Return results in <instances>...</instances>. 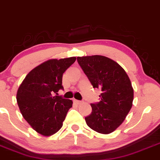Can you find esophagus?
<instances>
[{
    "label": "esophagus",
    "instance_id": "34e87169",
    "mask_svg": "<svg viewBox=\"0 0 160 160\" xmlns=\"http://www.w3.org/2000/svg\"><path fill=\"white\" fill-rule=\"evenodd\" d=\"M74 102H75L77 104H81L82 102L81 101H79V100H77V99H74Z\"/></svg>",
    "mask_w": 160,
    "mask_h": 160
}]
</instances>
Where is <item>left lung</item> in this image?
<instances>
[{"instance_id":"obj_1","label":"left lung","mask_w":160,"mask_h":160,"mask_svg":"<svg viewBox=\"0 0 160 160\" xmlns=\"http://www.w3.org/2000/svg\"><path fill=\"white\" fill-rule=\"evenodd\" d=\"M78 62L93 87L102 89L101 101L91 104V114L85 117L86 124L98 133L113 132L132 106L134 90L130 79L117 62L108 57H78Z\"/></svg>"}]
</instances>
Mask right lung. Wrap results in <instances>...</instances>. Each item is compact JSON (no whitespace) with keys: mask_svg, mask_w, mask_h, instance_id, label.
<instances>
[{"mask_svg":"<svg viewBox=\"0 0 160 160\" xmlns=\"http://www.w3.org/2000/svg\"><path fill=\"white\" fill-rule=\"evenodd\" d=\"M76 61V57L50 59L32 70L18 89L16 100L20 112L38 133L49 136L63 125L73 102L58 95L62 75Z\"/></svg>","mask_w":160,"mask_h":160,"instance_id":"right-lung-1","label":"right lung"}]
</instances>
